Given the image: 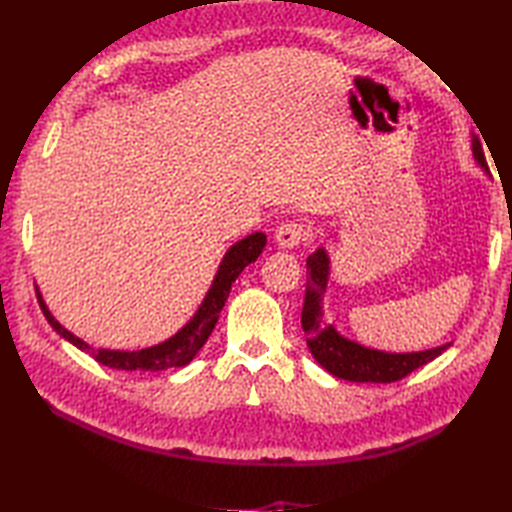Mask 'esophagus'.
Instances as JSON below:
<instances>
[{
    "mask_svg": "<svg viewBox=\"0 0 512 512\" xmlns=\"http://www.w3.org/2000/svg\"><path fill=\"white\" fill-rule=\"evenodd\" d=\"M308 237H310V228L299 222H286L275 231L279 248H297L301 242H306Z\"/></svg>",
    "mask_w": 512,
    "mask_h": 512,
    "instance_id": "34e87169",
    "label": "esophagus"
}]
</instances>
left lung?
Returning <instances> with one entry per match:
<instances>
[{"label": "left lung", "instance_id": "left-lung-1", "mask_svg": "<svg viewBox=\"0 0 512 512\" xmlns=\"http://www.w3.org/2000/svg\"><path fill=\"white\" fill-rule=\"evenodd\" d=\"M471 151L480 169L488 173L484 151L477 138L471 140ZM306 266L310 277L301 310V328L306 332V343L314 361L332 376L352 380V383H394L411 374L413 369L431 363L451 347V343H444L420 352H385L347 339L323 319V295L330 279L328 250L323 246L314 250L306 259Z\"/></svg>", "mask_w": 512, "mask_h": 512}]
</instances>
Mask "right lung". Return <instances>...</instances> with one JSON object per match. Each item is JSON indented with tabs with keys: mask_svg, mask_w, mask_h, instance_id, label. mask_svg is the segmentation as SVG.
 I'll return each mask as SVG.
<instances>
[{
	"mask_svg": "<svg viewBox=\"0 0 512 512\" xmlns=\"http://www.w3.org/2000/svg\"><path fill=\"white\" fill-rule=\"evenodd\" d=\"M266 246V235L262 231L250 233L244 239H239L231 248L226 250L220 268L213 277V284L206 292L200 308L195 310L193 317L182 325V328L169 336L167 341H162L158 345L143 347V350H96V347L88 345L79 336H74L70 330H65L63 325L52 317V312L48 310L46 301H43L39 288L37 290V301L43 310V317L48 319L52 325V330L59 336H63L65 341H70L74 347H79L81 352L90 354L94 361H99L105 367L112 369H125V372H134V369H140V372H162V369L169 367H184L193 361V356L200 352V347L209 339L217 319H220V312L224 308V303L228 299V292H231V286L235 284V279L239 273L253 264L255 259L262 255V250Z\"/></svg>",
	"mask_w": 512,
	"mask_h": 512,
	"instance_id": "obj_1",
	"label": "right lung"
}]
</instances>
